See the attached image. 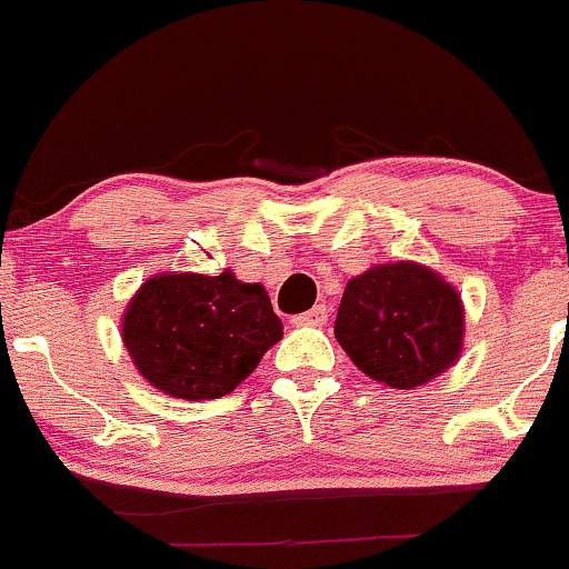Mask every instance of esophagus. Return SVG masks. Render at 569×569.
<instances>
[{"mask_svg": "<svg viewBox=\"0 0 569 569\" xmlns=\"http://www.w3.org/2000/svg\"><path fill=\"white\" fill-rule=\"evenodd\" d=\"M327 305H316V308H310L308 313H299V316H295L291 318V323H295V327H321L323 321H327Z\"/></svg>", "mask_w": 569, "mask_h": 569, "instance_id": "1", "label": "esophagus"}]
</instances>
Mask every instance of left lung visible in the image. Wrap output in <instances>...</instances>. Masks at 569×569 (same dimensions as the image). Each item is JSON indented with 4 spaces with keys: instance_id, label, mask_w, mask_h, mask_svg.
<instances>
[{
    "instance_id": "left-lung-1",
    "label": "left lung",
    "mask_w": 569,
    "mask_h": 569,
    "mask_svg": "<svg viewBox=\"0 0 569 569\" xmlns=\"http://www.w3.org/2000/svg\"><path fill=\"white\" fill-rule=\"evenodd\" d=\"M335 337L367 378L416 389L451 370L465 351V305L432 267L376 264L348 280Z\"/></svg>"
}]
</instances>
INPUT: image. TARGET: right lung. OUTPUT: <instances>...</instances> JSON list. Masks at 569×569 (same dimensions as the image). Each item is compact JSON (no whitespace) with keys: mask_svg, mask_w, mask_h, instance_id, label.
Instances as JSON below:
<instances>
[{"mask_svg":"<svg viewBox=\"0 0 569 569\" xmlns=\"http://www.w3.org/2000/svg\"><path fill=\"white\" fill-rule=\"evenodd\" d=\"M280 337L283 323L264 286L242 283L232 270L153 274L121 318L137 372L186 402L234 391Z\"/></svg>","mask_w":569,"mask_h":569,"instance_id":"1","label":"right lung"}]
</instances>
